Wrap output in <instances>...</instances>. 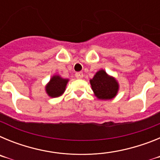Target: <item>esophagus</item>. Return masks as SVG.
I'll use <instances>...</instances> for the list:
<instances>
[{"instance_id":"esophagus-1","label":"esophagus","mask_w":160,"mask_h":160,"mask_svg":"<svg viewBox=\"0 0 160 160\" xmlns=\"http://www.w3.org/2000/svg\"><path fill=\"white\" fill-rule=\"evenodd\" d=\"M75 76L78 79H82L83 78V73L82 72H78L75 73Z\"/></svg>"}]
</instances>
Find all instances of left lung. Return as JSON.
<instances>
[{
	"label": "left lung",
	"mask_w": 160,
	"mask_h": 160,
	"mask_svg": "<svg viewBox=\"0 0 160 160\" xmlns=\"http://www.w3.org/2000/svg\"><path fill=\"white\" fill-rule=\"evenodd\" d=\"M90 86L94 95L99 100H111L117 95L119 84L117 79L109 75L104 70L96 72L90 80Z\"/></svg>",
	"instance_id": "8db88e82"
}]
</instances>
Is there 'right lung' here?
<instances>
[{"label":"right lung","mask_w":160,"mask_h":160,"mask_svg":"<svg viewBox=\"0 0 160 160\" xmlns=\"http://www.w3.org/2000/svg\"><path fill=\"white\" fill-rule=\"evenodd\" d=\"M68 82L69 79L63 78L58 74L53 75L45 87L47 95L50 98H58L62 95Z\"/></svg>","instance_id":"right-lung-1"}]
</instances>
